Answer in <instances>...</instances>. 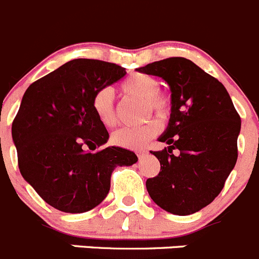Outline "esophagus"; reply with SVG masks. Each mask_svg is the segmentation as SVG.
Instances as JSON below:
<instances>
[{
	"label": "esophagus",
	"instance_id": "obj_1",
	"mask_svg": "<svg viewBox=\"0 0 259 259\" xmlns=\"http://www.w3.org/2000/svg\"><path fill=\"white\" fill-rule=\"evenodd\" d=\"M144 153H147L146 149H141V151H138V152H137V156H138V157H142Z\"/></svg>",
	"mask_w": 259,
	"mask_h": 259
}]
</instances>
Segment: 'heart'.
I'll return each instance as SVG.
<instances>
[{
  "mask_svg": "<svg viewBox=\"0 0 259 259\" xmlns=\"http://www.w3.org/2000/svg\"><path fill=\"white\" fill-rule=\"evenodd\" d=\"M159 81L148 74L130 75L121 84V92L125 96L135 97L144 100V112L148 116L154 112L159 118H166L171 110L170 97L158 91ZM92 106L97 117L105 126H113L117 122L113 96L111 89L103 88L96 92L92 101ZM161 132V124L156 118H151L147 122L138 126L121 127L112 134V142L118 147L129 149H139L146 146Z\"/></svg>",
  "mask_w": 259,
  "mask_h": 259,
  "instance_id": "heart-1",
  "label": "heart"
}]
</instances>
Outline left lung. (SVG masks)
Masks as SVG:
<instances>
[{"instance_id":"1","label":"left lung","mask_w":259,"mask_h":259,"mask_svg":"<svg viewBox=\"0 0 259 259\" xmlns=\"http://www.w3.org/2000/svg\"><path fill=\"white\" fill-rule=\"evenodd\" d=\"M137 70L162 78L171 91L170 121L158 138L168 147L151 151L161 170L147 179V190L165 211L192 214L220 194L235 166L240 116L222 83L190 60L170 57Z\"/></svg>"}]
</instances>
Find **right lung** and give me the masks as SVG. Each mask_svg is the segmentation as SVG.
Here are the masks:
<instances>
[{"instance_id":"right-lung-1","label":"right lung","mask_w":259,"mask_h":259,"mask_svg":"<svg viewBox=\"0 0 259 259\" xmlns=\"http://www.w3.org/2000/svg\"><path fill=\"white\" fill-rule=\"evenodd\" d=\"M125 74L116 64L76 59L24 93L11 127L19 170L53 208L91 211L108 194L113 168L138 161L127 149L103 148L108 132L92 106L96 92Z\"/></svg>"}]
</instances>
